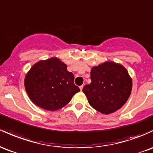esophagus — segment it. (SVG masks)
Instances as JSON below:
<instances>
[{
    "label": "esophagus",
    "mask_w": 153,
    "mask_h": 153,
    "mask_svg": "<svg viewBox=\"0 0 153 153\" xmlns=\"http://www.w3.org/2000/svg\"><path fill=\"white\" fill-rule=\"evenodd\" d=\"M83 85H80V91L83 90Z\"/></svg>",
    "instance_id": "1"
}]
</instances>
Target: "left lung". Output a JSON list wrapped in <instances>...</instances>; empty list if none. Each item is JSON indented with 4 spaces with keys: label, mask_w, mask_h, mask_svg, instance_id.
<instances>
[{
    "label": "left lung",
    "mask_w": 153,
    "mask_h": 153,
    "mask_svg": "<svg viewBox=\"0 0 153 153\" xmlns=\"http://www.w3.org/2000/svg\"><path fill=\"white\" fill-rule=\"evenodd\" d=\"M91 80L83 91L91 106L102 113L110 114L120 109L131 92L132 81L127 70L112 62L94 67Z\"/></svg>",
    "instance_id": "left-lung-1"
}]
</instances>
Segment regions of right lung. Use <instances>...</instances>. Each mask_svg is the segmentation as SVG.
I'll use <instances>...</instances> for the list:
<instances>
[{
	"label": "right lung",
	"instance_id": "1",
	"mask_svg": "<svg viewBox=\"0 0 153 153\" xmlns=\"http://www.w3.org/2000/svg\"><path fill=\"white\" fill-rule=\"evenodd\" d=\"M74 75L57 58L35 64L27 74L25 85L32 102L47 110H56L68 104L80 91Z\"/></svg>",
	"mask_w": 153,
	"mask_h": 153
}]
</instances>
